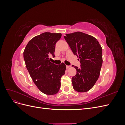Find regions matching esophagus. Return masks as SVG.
Listing matches in <instances>:
<instances>
[{
    "instance_id": "1",
    "label": "esophagus",
    "mask_w": 125,
    "mask_h": 125,
    "mask_svg": "<svg viewBox=\"0 0 125 125\" xmlns=\"http://www.w3.org/2000/svg\"><path fill=\"white\" fill-rule=\"evenodd\" d=\"M70 66H66V68L67 69H68V68H70Z\"/></svg>"
}]
</instances>
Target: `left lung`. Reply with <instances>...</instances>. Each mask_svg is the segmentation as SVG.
<instances>
[{"instance_id":"8db88e82","label":"left lung","mask_w":125,"mask_h":125,"mask_svg":"<svg viewBox=\"0 0 125 125\" xmlns=\"http://www.w3.org/2000/svg\"><path fill=\"white\" fill-rule=\"evenodd\" d=\"M64 38L81 63L79 68L73 65L77 70L72 77L73 88L79 92L88 91L100 74L103 62L102 47L95 37L81 32L66 34Z\"/></svg>"}]
</instances>
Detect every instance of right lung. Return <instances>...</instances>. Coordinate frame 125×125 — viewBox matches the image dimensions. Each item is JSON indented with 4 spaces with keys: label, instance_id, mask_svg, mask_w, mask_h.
Here are the masks:
<instances>
[{
    "label": "right lung",
    "instance_id": "add662e5",
    "mask_svg": "<svg viewBox=\"0 0 125 125\" xmlns=\"http://www.w3.org/2000/svg\"><path fill=\"white\" fill-rule=\"evenodd\" d=\"M61 36V33H43L30 40L23 52L26 68L33 81L46 95L58 93L61 78L65 74V64L55 65L49 58L55 57V45Z\"/></svg>",
    "mask_w": 125,
    "mask_h": 125
}]
</instances>
